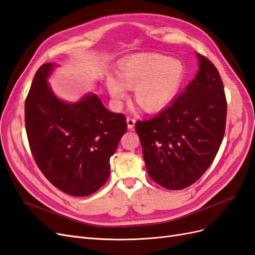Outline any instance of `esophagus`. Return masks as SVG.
Here are the masks:
<instances>
[{
	"label": "esophagus",
	"mask_w": 255,
	"mask_h": 255,
	"mask_svg": "<svg viewBox=\"0 0 255 255\" xmlns=\"http://www.w3.org/2000/svg\"><path fill=\"white\" fill-rule=\"evenodd\" d=\"M135 118H132V117H128L127 118V123H128V128H133L134 126H135Z\"/></svg>",
	"instance_id": "obj_1"
}]
</instances>
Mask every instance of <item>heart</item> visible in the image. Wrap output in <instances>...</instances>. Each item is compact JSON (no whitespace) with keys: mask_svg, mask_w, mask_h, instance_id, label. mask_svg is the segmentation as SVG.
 <instances>
[{"mask_svg":"<svg viewBox=\"0 0 255 255\" xmlns=\"http://www.w3.org/2000/svg\"><path fill=\"white\" fill-rule=\"evenodd\" d=\"M118 78L109 75L106 87L115 101L128 96L127 88L133 89L136 104L145 113L158 112L171 101L179 89L183 65L159 54H136L119 61Z\"/></svg>","mask_w":255,"mask_h":255,"instance_id":"obj_1","label":"heart"}]
</instances>
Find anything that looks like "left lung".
Masks as SVG:
<instances>
[{"instance_id":"left-lung-1","label":"left lung","mask_w":255,"mask_h":255,"mask_svg":"<svg viewBox=\"0 0 255 255\" xmlns=\"http://www.w3.org/2000/svg\"><path fill=\"white\" fill-rule=\"evenodd\" d=\"M195 80L150 120L137 121L146 171L160 186L184 189L198 181L217 155L227 122V98L217 68L198 54Z\"/></svg>"}]
</instances>
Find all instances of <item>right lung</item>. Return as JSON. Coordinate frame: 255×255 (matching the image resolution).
Instances as JSON below:
<instances>
[{
    "mask_svg": "<svg viewBox=\"0 0 255 255\" xmlns=\"http://www.w3.org/2000/svg\"><path fill=\"white\" fill-rule=\"evenodd\" d=\"M55 64L38 69L25 100V128L30 152L54 186L75 197L101 188L110 176V158L127 132L123 114L107 111L96 95L61 102L47 78Z\"/></svg>",
    "mask_w": 255,
    "mask_h": 255,
    "instance_id": "obj_1",
    "label": "right lung"
}]
</instances>
